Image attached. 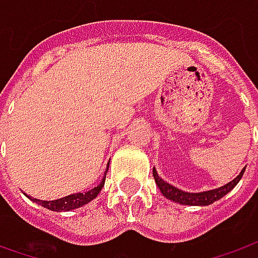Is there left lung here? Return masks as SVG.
Wrapping results in <instances>:
<instances>
[{
    "mask_svg": "<svg viewBox=\"0 0 258 258\" xmlns=\"http://www.w3.org/2000/svg\"><path fill=\"white\" fill-rule=\"evenodd\" d=\"M245 171V168H243V171L238 173L233 181H230L228 183H225L220 188H215V189H210V191H203V192H186L182 191L176 186H173L171 183H168L164 181L156 169L154 168V178L155 182L158 185V188L161 189V192L164 195L165 198L171 200L173 203L181 204V205H198V207H205V205H210V204L215 203L217 200H221L224 195L230 192L237 183L240 182V179L243 178V173Z\"/></svg>",
    "mask_w": 258,
    "mask_h": 258,
    "instance_id": "8db88e82",
    "label": "left lung"
}]
</instances>
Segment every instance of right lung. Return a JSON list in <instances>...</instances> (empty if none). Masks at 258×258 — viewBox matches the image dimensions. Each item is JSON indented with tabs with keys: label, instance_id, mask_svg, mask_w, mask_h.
Listing matches in <instances>:
<instances>
[{
	"label": "right lung",
	"instance_id": "obj_1",
	"mask_svg": "<svg viewBox=\"0 0 258 258\" xmlns=\"http://www.w3.org/2000/svg\"><path fill=\"white\" fill-rule=\"evenodd\" d=\"M107 169H109V164H107ZM107 169L104 172V176L102 178L100 183L97 186H94L92 189L86 191V192H77L72 194V195H67V197H63V198H58V200H54V201H41V200H37V198H33L30 195H27L33 203L38 204L41 207H44L47 210H51V211H57V213H61V211H70V210H76V208H80L86 204H89L90 201H93L94 198L99 195V192L102 191V188L104 186V179H106V173H107Z\"/></svg>",
	"mask_w": 258,
	"mask_h": 258
}]
</instances>
